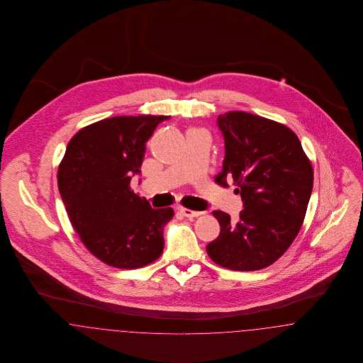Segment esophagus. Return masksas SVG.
Segmentation results:
<instances>
[{"instance_id":"34e87169","label":"esophagus","mask_w":363,"mask_h":363,"mask_svg":"<svg viewBox=\"0 0 363 363\" xmlns=\"http://www.w3.org/2000/svg\"><path fill=\"white\" fill-rule=\"evenodd\" d=\"M178 211H179L184 216H186V218H197V216L201 215V212H199V211H191V209H188V208H178Z\"/></svg>"}]
</instances>
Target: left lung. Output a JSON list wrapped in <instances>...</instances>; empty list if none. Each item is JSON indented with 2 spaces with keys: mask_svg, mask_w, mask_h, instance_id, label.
Returning a JSON list of instances; mask_svg holds the SVG:
<instances>
[{
  "mask_svg": "<svg viewBox=\"0 0 363 363\" xmlns=\"http://www.w3.org/2000/svg\"><path fill=\"white\" fill-rule=\"evenodd\" d=\"M225 138L223 169L215 178L234 179L243 209L235 222L213 211L220 234L208 256L234 271H256L275 262L303 223L313 189V169L291 129L259 116L230 111L218 117Z\"/></svg>",
  "mask_w": 363,
  "mask_h": 363,
  "instance_id": "left-lung-1",
  "label": "left lung"
}]
</instances>
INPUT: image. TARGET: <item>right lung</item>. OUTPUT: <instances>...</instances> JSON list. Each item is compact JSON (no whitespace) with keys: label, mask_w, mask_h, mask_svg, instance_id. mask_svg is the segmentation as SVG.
<instances>
[{"label":"right lung","mask_w":363,"mask_h":363,"mask_svg":"<svg viewBox=\"0 0 363 363\" xmlns=\"http://www.w3.org/2000/svg\"><path fill=\"white\" fill-rule=\"evenodd\" d=\"M169 116L113 117L79 130L58 169V189L70 223L86 249L111 267L154 262L164 246L173 208H152L130 190L145 143Z\"/></svg>","instance_id":"1"}]
</instances>
